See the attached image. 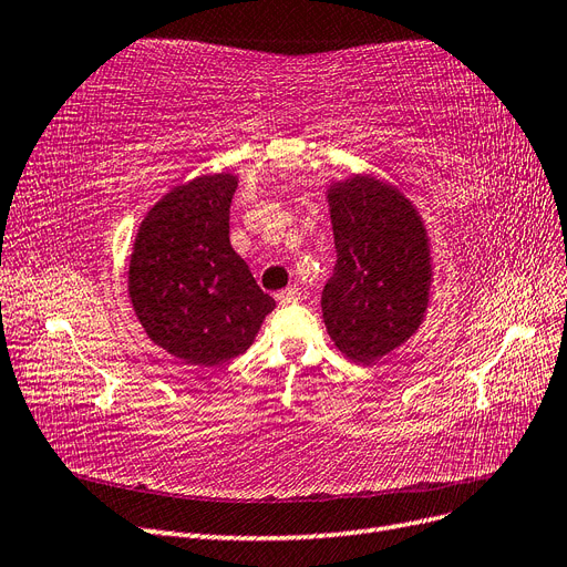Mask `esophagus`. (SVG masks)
Masks as SVG:
<instances>
[{
	"mask_svg": "<svg viewBox=\"0 0 567 567\" xmlns=\"http://www.w3.org/2000/svg\"><path fill=\"white\" fill-rule=\"evenodd\" d=\"M277 298H279V302H281V305H296V302H300V288H296V286H288V288L279 290Z\"/></svg>",
	"mask_w": 567,
	"mask_h": 567,
	"instance_id": "34e87169",
	"label": "esophagus"
}]
</instances>
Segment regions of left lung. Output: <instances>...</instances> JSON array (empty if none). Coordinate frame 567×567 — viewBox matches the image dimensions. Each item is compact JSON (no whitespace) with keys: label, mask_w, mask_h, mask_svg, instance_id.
Here are the masks:
<instances>
[{"label":"left lung","mask_w":567,"mask_h":567,"mask_svg":"<svg viewBox=\"0 0 567 567\" xmlns=\"http://www.w3.org/2000/svg\"><path fill=\"white\" fill-rule=\"evenodd\" d=\"M329 203L336 267L321 293L323 323L342 354L369 364L419 329L431 250L414 205L379 179L336 184Z\"/></svg>","instance_id":"obj_1"}]
</instances>
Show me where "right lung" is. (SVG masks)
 Returning a JSON list of instances; mask_svg holds the SVG:
<instances>
[{
	"mask_svg": "<svg viewBox=\"0 0 567 567\" xmlns=\"http://www.w3.org/2000/svg\"><path fill=\"white\" fill-rule=\"evenodd\" d=\"M236 177L205 175L169 192L142 221L130 298L148 338L188 364L244 354L274 310L229 244Z\"/></svg>",
	"mask_w": 567,
	"mask_h": 567,
	"instance_id": "right-lung-1",
	"label": "right lung"
}]
</instances>
